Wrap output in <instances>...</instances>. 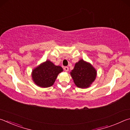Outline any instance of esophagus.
<instances>
[{"mask_svg":"<svg viewBox=\"0 0 130 130\" xmlns=\"http://www.w3.org/2000/svg\"><path fill=\"white\" fill-rule=\"evenodd\" d=\"M69 67H67V66H66V67H64V70H65V71H66V72H67L68 71H69Z\"/></svg>","mask_w":130,"mask_h":130,"instance_id":"obj_1","label":"esophagus"}]
</instances>
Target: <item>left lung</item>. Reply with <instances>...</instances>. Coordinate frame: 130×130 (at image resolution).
I'll return each mask as SVG.
<instances>
[{"label":"left lung","mask_w":130,"mask_h":130,"mask_svg":"<svg viewBox=\"0 0 130 130\" xmlns=\"http://www.w3.org/2000/svg\"><path fill=\"white\" fill-rule=\"evenodd\" d=\"M71 75L77 87L87 88L96 78V71L90 63L82 59L75 64Z\"/></svg>","instance_id":"1"}]
</instances>
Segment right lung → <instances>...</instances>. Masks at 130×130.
I'll return each instance as SVG.
<instances>
[{"label":"right lung","mask_w":130,"mask_h":130,"mask_svg":"<svg viewBox=\"0 0 130 130\" xmlns=\"http://www.w3.org/2000/svg\"><path fill=\"white\" fill-rule=\"evenodd\" d=\"M61 71L63 69L60 66L47 60L33 70L32 77L36 85L44 88L49 87L53 85L58 75Z\"/></svg>","instance_id":"1"}]
</instances>
